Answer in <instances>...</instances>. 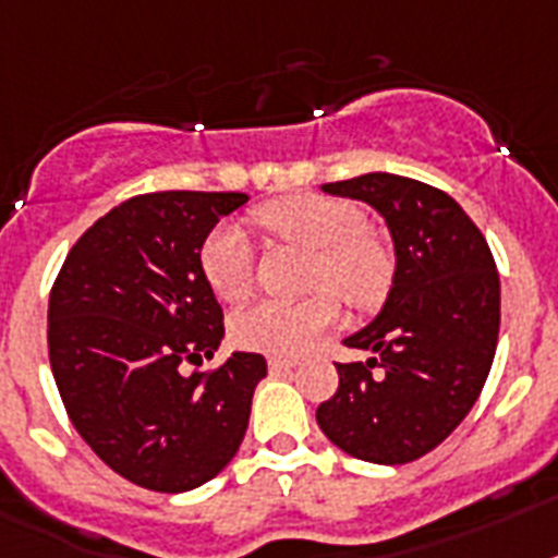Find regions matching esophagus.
<instances>
[{"label":"esophagus","instance_id":"34e87169","mask_svg":"<svg viewBox=\"0 0 558 558\" xmlns=\"http://www.w3.org/2000/svg\"><path fill=\"white\" fill-rule=\"evenodd\" d=\"M294 369V361L289 357H269V373L271 375H287Z\"/></svg>","mask_w":558,"mask_h":558}]
</instances>
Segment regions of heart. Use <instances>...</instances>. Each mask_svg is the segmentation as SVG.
Returning a JSON list of instances; mask_svg holds the SVG:
<instances>
[{
    "instance_id": "heart-1",
    "label": "heart",
    "mask_w": 558,
    "mask_h": 558,
    "mask_svg": "<svg viewBox=\"0 0 558 558\" xmlns=\"http://www.w3.org/2000/svg\"><path fill=\"white\" fill-rule=\"evenodd\" d=\"M260 229L289 246L312 252L306 283L315 292L294 303L264 301L238 312L229 324L234 347L266 355H301L338 320L343 303L375 310L396 280V255L387 240L366 229L364 211L350 201L292 194L255 211ZM201 275L223 303L246 301L255 287V252L240 229L220 226L203 240Z\"/></svg>"
}]
</instances>
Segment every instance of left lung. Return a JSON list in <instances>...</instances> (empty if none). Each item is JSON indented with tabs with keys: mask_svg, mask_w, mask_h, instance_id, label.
<instances>
[{
	"mask_svg": "<svg viewBox=\"0 0 558 558\" xmlns=\"http://www.w3.org/2000/svg\"><path fill=\"white\" fill-rule=\"evenodd\" d=\"M324 192L378 208L398 266L381 315L343 341L373 357L335 364L341 381L315 415L355 459L407 464L436 450L482 396L501 320L496 260L478 226L436 185L375 171Z\"/></svg>",
	"mask_w": 558,
	"mask_h": 558,
	"instance_id": "left-lung-1",
	"label": "left lung"
}]
</instances>
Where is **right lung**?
Returning a JSON list of instances; mask_svg holds the SVG:
<instances>
[{"mask_svg":"<svg viewBox=\"0 0 558 558\" xmlns=\"http://www.w3.org/2000/svg\"><path fill=\"white\" fill-rule=\"evenodd\" d=\"M246 201L137 194L76 240L53 280L48 357L68 418L108 468L146 490L201 487L246 436L266 357L232 352L201 373L223 338L201 246Z\"/></svg>","mask_w":558,"mask_h":558,"instance_id":"1","label":"right lung"}]
</instances>
